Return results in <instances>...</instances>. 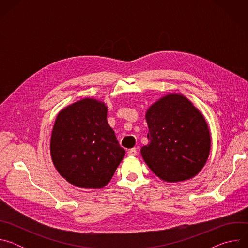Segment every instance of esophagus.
Here are the masks:
<instances>
[{
  "mask_svg": "<svg viewBox=\"0 0 248 248\" xmlns=\"http://www.w3.org/2000/svg\"><path fill=\"white\" fill-rule=\"evenodd\" d=\"M127 154H128V156H136V154H137L136 148H132V149H129V150L127 151Z\"/></svg>",
  "mask_w": 248,
  "mask_h": 248,
  "instance_id": "1",
  "label": "esophagus"
}]
</instances>
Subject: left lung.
Masks as SVG:
<instances>
[{
    "label": "left lung",
    "instance_id": "obj_1",
    "mask_svg": "<svg viewBox=\"0 0 248 248\" xmlns=\"http://www.w3.org/2000/svg\"><path fill=\"white\" fill-rule=\"evenodd\" d=\"M149 143L141 148L145 163L162 181L189 180L204 167L211 136L203 115L182 94H168L146 112Z\"/></svg>",
    "mask_w": 248,
    "mask_h": 248
}]
</instances>
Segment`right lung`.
Listing matches in <instances>:
<instances>
[{
    "label": "right lung",
    "mask_w": 248,
    "mask_h": 248,
    "mask_svg": "<svg viewBox=\"0 0 248 248\" xmlns=\"http://www.w3.org/2000/svg\"><path fill=\"white\" fill-rule=\"evenodd\" d=\"M107 106L84 98L63 108L52 130L50 151L59 173L80 188L107 186L125 150L107 122Z\"/></svg>",
    "instance_id": "right-lung-1"
}]
</instances>
